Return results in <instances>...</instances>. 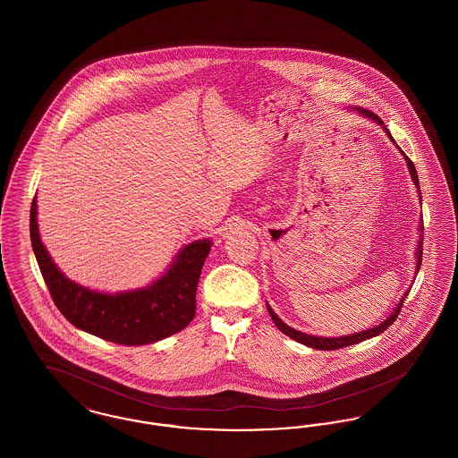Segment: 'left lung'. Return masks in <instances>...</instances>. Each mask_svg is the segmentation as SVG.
Masks as SVG:
<instances>
[{"label": "left lung", "instance_id": "left-lung-1", "mask_svg": "<svg viewBox=\"0 0 458 458\" xmlns=\"http://www.w3.org/2000/svg\"><path fill=\"white\" fill-rule=\"evenodd\" d=\"M352 111H357L360 116H364V118H369L372 122H376L377 125H381V129L386 131V135H388V139L392 140L393 144L396 146V142H394V139L392 137V133L390 131L386 129V125L383 123V120L377 116V114H374L372 111L369 109L360 108V106H352ZM398 148V146H396ZM398 151L403 154V151L398 148ZM403 157H405V161H407V166H409V172H411V178H412V182H414L415 187H417V194H419V199L422 200V197H420V187H419V178H417V172H415L414 163L403 154ZM422 204V202H420ZM422 230H424V225H422V219H419V242H417V249H415V273L417 275L419 273V269H420V262H422ZM412 284H414V280H412ZM409 292L411 290H407L403 295H402V299H400V302L396 304V307L393 309L392 312H390V316L386 318V319H383L379 325H376L374 327H368V329H364V331H359V333H352V335H344V336H316V335H307V333H302V331H299V329H295V327H290L288 325H284V321L275 314V310L271 309V305L266 304L267 307V312H269V316H271V319H273V323L276 325V327L284 333L286 336H290L292 340H295V342H299V344H302V345H307V347H312V349L318 350H338L344 349V347H349V345H355V344H360V342H364V340H369V338H374V336H377V335H381L385 329H388V327H392L393 323H394V319H396V316H398V312H400V309H402V304H403V301L407 299V295H409Z\"/></svg>", "mask_w": 458, "mask_h": 458}]
</instances>
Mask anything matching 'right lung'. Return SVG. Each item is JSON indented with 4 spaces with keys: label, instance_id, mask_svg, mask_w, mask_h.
Wrapping results in <instances>:
<instances>
[{
    "label": "right lung",
    "instance_id": "1",
    "mask_svg": "<svg viewBox=\"0 0 458 458\" xmlns=\"http://www.w3.org/2000/svg\"><path fill=\"white\" fill-rule=\"evenodd\" d=\"M30 242L53 302L79 329L118 345H148L189 327L196 316L200 269L211 250L209 239L182 247L170 267L153 284L125 292H98L60 271L44 247L38 226V200L30 208Z\"/></svg>",
    "mask_w": 458,
    "mask_h": 458
}]
</instances>
